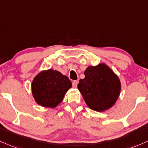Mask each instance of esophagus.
I'll list each match as a JSON object with an SVG mask.
<instances>
[{"instance_id": "esophagus-1", "label": "esophagus", "mask_w": 148, "mask_h": 148, "mask_svg": "<svg viewBox=\"0 0 148 148\" xmlns=\"http://www.w3.org/2000/svg\"><path fill=\"white\" fill-rule=\"evenodd\" d=\"M77 84H78V81H77V80H74V81H73L72 84H73V87H75V88L77 87Z\"/></svg>"}]
</instances>
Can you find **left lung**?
<instances>
[{
    "label": "left lung",
    "instance_id": "left-lung-1",
    "mask_svg": "<svg viewBox=\"0 0 148 148\" xmlns=\"http://www.w3.org/2000/svg\"><path fill=\"white\" fill-rule=\"evenodd\" d=\"M84 79H79L77 88L87 105L92 110L102 112L115 103L121 89L117 75L105 64L89 66Z\"/></svg>",
    "mask_w": 148,
    "mask_h": 148
}]
</instances>
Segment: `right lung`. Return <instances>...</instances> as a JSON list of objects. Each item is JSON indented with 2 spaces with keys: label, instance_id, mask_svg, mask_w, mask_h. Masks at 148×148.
<instances>
[{
  "label": "right lung",
  "instance_id": "right-lung-1",
  "mask_svg": "<svg viewBox=\"0 0 148 148\" xmlns=\"http://www.w3.org/2000/svg\"><path fill=\"white\" fill-rule=\"evenodd\" d=\"M31 87L38 104L44 107L55 108L63 101L72 84L67 76L49 69L38 74L33 80Z\"/></svg>",
  "mask_w": 148,
  "mask_h": 148
}]
</instances>
